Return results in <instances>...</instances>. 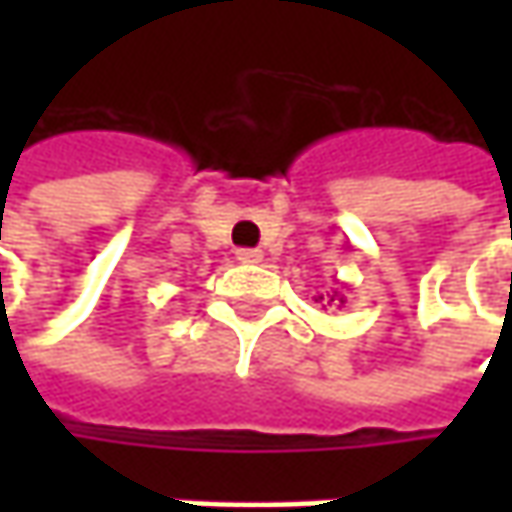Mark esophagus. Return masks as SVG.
<instances>
[{"label": "esophagus", "mask_w": 512, "mask_h": 512, "mask_svg": "<svg viewBox=\"0 0 512 512\" xmlns=\"http://www.w3.org/2000/svg\"><path fill=\"white\" fill-rule=\"evenodd\" d=\"M236 259H239L242 265H259V262L265 259V253H262V250H250V247H242V250H236Z\"/></svg>", "instance_id": "obj_1"}]
</instances>
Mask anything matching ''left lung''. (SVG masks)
I'll list each match as a JSON object with an SVG mask.
<instances>
[{"label": "left lung", "instance_id": "8db88e82", "mask_svg": "<svg viewBox=\"0 0 512 512\" xmlns=\"http://www.w3.org/2000/svg\"><path fill=\"white\" fill-rule=\"evenodd\" d=\"M316 302H325V305H336V302H339V305H344L347 299H344L342 290H330V293H319V296H316Z\"/></svg>", "mask_w": 512, "mask_h": 512}]
</instances>
